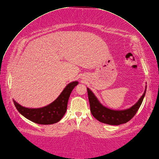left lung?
<instances>
[{
  "mask_svg": "<svg viewBox=\"0 0 159 159\" xmlns=\"http://www.w3.org/2000/svg\"><path fill=\"white\" fill-rule=\"evenodd\" d=\"M147 87L143 95L132 107L125 110H112L100 103L94 93L87 88L90 110L92 115L101 122L109 125H118L129 121L139 109L146 93Z\"/></svg>",
  "mask_w": 159,
  "mask_h": 159,
  "instance_id": "8db88e82",
  "label": "left lung"
}]
</instances>
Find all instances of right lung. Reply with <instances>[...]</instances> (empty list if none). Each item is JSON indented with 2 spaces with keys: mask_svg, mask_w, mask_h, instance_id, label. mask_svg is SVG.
<instances>
[{
  "mask_svg": "<svg viewBox=\"0 0 159 159\" xmlns=\"http://www.w3.org/2000/svg\"><path fill=\"white\" fill-rule=\"evenodd\" d=\"M78 84V81L69 83L53 102L41 108H27L22 106L14 99L13 101L18 111L27 119L39 124H52L60 121L66 113L70 94Z\"/></svg>",
  "mask_w": 159,
  "mask_h": 159,
  "instance_id": "1",
  "label": "right lung"
}]
</instances>
